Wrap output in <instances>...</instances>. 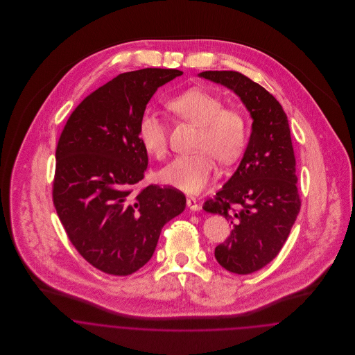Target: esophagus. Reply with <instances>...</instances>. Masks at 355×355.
Returning <instances> with one entry per match:
<instances>
[{"instance_id":"34e87169","label":"esophagus","mask_w":355,"mask_h":355,"mask_svg":"<svg viewBox=\"0 0 355 355\" xmlns=\"http://www.w3.org/2000/svg\"><path fill=\"white\" fill-rule=\"evenodd\" d=\"M187 206H189L191 210H194V211L200 209V205L197 202V200L193 198V197H189V198H187Z\"/></svg>"}]
</instances>
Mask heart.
Here are the masks:
<instances>
[{"label": "heart", "mask_w": 355, "mask_h": 355, "mask_svg": "<svg viewBox=\"0 0 355 355\" xmlns=\"http://www.w3.org/2000/svg\"><path fill=\"white\" fill-rule=\"evenodd\" d=\"M176 116L198 125L196 149L178 155L158 173L159 180L187 194H198L213 179L214 155L221 162L234 161L246 144L248 125L241 112L223 107V101L202 89H189L166 102ZM138 137L145 150L155 158L166 154V125L158 114L146 110L138 124Z\"/></svg>", "instance_id": "heart-1"}]
</instances>
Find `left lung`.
<instances>
[{
	"label": "left lung",
	"instance_id": "left-lung-1",
	"mask_svg": "<svg viewBox=\"0 0 355 355\" xmlns=\"http://www.w3.org/2000/svg\"><path fill=\"white\" fill-rule=\"evenodd\" d=\"M201 78L232 90L253 124L243 158L203 210L221 214L231 235L214 250L227 270L249 275L269 263L286 243L301 209L295 155L287 114L262 86L235 71H205Z\"/></svg>",
	"mask_w": 355,
	"mask_h": 355
}]
</instances>
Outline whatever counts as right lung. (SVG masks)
Here are the masks:
<instances>
[{"instance_id":"1","label":"right lung","mask_w":355,"mask_h":355,"mask_svg":"<svg viewBox=\"0 0 355 355\" xmlns=\"http://www.w3.org/2000/svg\"><path fill=\"white\" fill-rule=\"evenodd\" d=\"M180 75L161 68L120 73L76 106L58 139L55 211L75 249L107 275L127 276L148 263L162 227L186 207L173 187L137 189L149 162L141 116L157 89Z\"/></svg>"}]
</instances>
